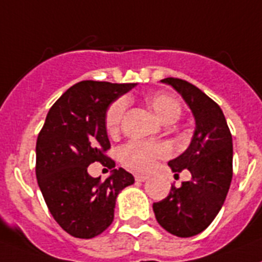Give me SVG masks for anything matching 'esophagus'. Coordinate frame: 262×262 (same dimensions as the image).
<instances>
[{
	"label": "esophagus",
	"mask_w": 262,
	"mask_h": 262,
	"mask_svg": "<svg viewBox=\"0 0 262 262\" xmlns=\"http://www.w3.org/2000/svg\"><path fill=\"white\" fill-rule=\"evenodd\" d=\"M135 180L136 182H147L148 180V176H144V175H135Z\"/></svg>",
	"instance_id": "1"
}]
</instances>
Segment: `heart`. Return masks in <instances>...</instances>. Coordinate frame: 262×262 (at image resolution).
<instances>
[{"mask_svg": "<svg viewBox=\"0 0 262 262\" xmlns=\"http://www.w3.org/2000/svg\"><path fill=\"white\" fill-rule=\"evenodd\" d=\"M146 103L154 114L165 124L173 123L182 114V106L179 100L167 94L156 93L146 97ZM128 102L126 98L116 99L108 107L106 113V129L110 135L119 133L123 116L126 114ZM168 154V148L164 144H149L143 142H129L120 149V160L128 168L135 171H148L154 167L156 159L163 158Z\"/></svg>", "mask_w": 262, "mask_h": 262, "instance_id": "heart-1", "label": "heart"}]
</instances>
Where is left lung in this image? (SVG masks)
Masks as SVG:
<instances>
[{"label":"left lung","instance_id":"obj_1","mask_svg":"<svg viewBox=\"0 0 262 262\" xmlns=\"http://www.w3.org/2000/svg\"><path fill=\"white\" fill-rule=\"evenodd\" d=\"M178 91L195 118V131L188 148L169 160L172 172L188 169L191 180L152 208L158 223L178 237H192L207 229L224 204L232 182L233 144L220 106L187 80H160Z\"/></svg>","mask_w":262,"mask_h":262}]
</instances>
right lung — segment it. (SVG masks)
Masks as SVG:
<instances>
[{
  "instance_id": "obj_1",
  "label": "right lung",
  "mask_w": 262,
  "mask_h": 262,
  "mask_svg": "<svg viewBox=\"0 0 262 262\" xmlns=\"http://www.w3.org/2000/svg\"><path fill=\"white\" fill-rule=\"evenodd\" d=\"M135 86L95 80L74 84L49 110L38 135V185L53 217L74 237L93 238L106 231L119 192L135 182L104 155L110 148L107 110ZM94 161L113 169L104 182L88 175Z\"/></svg>"
}]
</instances>
